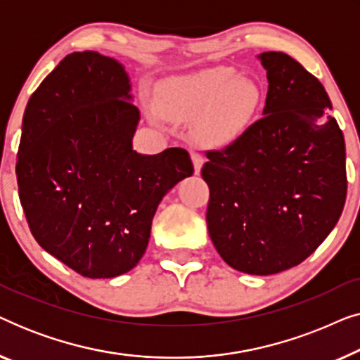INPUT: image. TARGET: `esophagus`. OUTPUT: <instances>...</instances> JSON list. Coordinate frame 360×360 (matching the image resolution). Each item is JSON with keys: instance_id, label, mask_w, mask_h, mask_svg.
Instances as JSON below:
<instances>
[{"instance_id": "1", "label": "esophagus", "mask_w": 360, "mask_h": 360, "mask_svg": "<svg viewBox=\"0 0 360 360\" xmlns=\"http://www.w3.org/2000/svg\"><path fill=\"white\" fill-rule=\"evenodd\" d=\"M191 160H193V167H195V174L198 175L201 167H203V157L200 154H196V152H191Z\"/></svg>"}]
</instances>
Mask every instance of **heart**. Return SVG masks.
<instances>
[{
    "instance_id": "b5f03b06",
    "label": "heart",
    "mask_w": 360,
    "mask_h": 360,
    "mask_svg": "<svg viewBox=\"0 0 360 360\" xmlns=\"http://www.w3.org/2000/svg\"><path fill=\"white\" fill-rule=\"evenodd\" d=\"M259 93L254 83L231 68L203 70L176 78L165 86L159 110L172 120H194L196 139L211 144L234 141L252 116Z\"/></svg>"
}]
</instances>
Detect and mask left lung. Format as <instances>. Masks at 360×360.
Segmentation results:
<instances>
[{"label":"left lung","instance_id":"8db88e82","mask_svg":"<svg viewBox=\"0 0 360 360\" xmlns=\"http://www.w3.org/2000/svg\"><path fill=\"white\" fill-rule=\"evenodd\" d=\"M262 117L208 150V233L229 267L274 275L302 264L328 238L347 193L346 144L326 90L283 52H262Z\"/></svg>","mask_w":360,"mask_h":360}]
</instances>
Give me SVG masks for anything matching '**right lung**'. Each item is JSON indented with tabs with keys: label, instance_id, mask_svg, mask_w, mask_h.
Returning a JSON list of instances; mask_svg holds the SVG:
<instances>
[{
	"label": "right lung",
	"instance_id": "right-lung-1",
	"mask_svg": "<svg viewBox=\"0 0 360 360\" xmlns=\"http://www.w3.org/2000/svg\"><path fill=\"white\" fill-rule=\"evenodd\" d=\"M116 58L67 56L24 111L18 186L29 229L49 254L88 278H112L144 255L162 198L191 176L190 154H137L141 112Z\"/></svg>",
	"mask_w": 360,
	"mask_h": 360
}]
</instances>
